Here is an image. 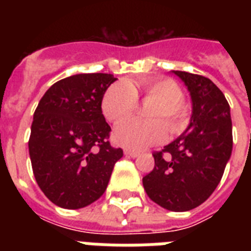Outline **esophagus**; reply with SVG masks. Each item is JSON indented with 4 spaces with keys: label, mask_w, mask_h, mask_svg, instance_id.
<instances>
[{
    "label": "esophagus",
    "mask_w": 251,
    "mask_h": 251,
    "mask_svg": "<svg viewBox=\"0 0 251 251\" xmlns=\"http://www.w3.org/2000/svg\"><path fill=\"white\" fill-rule=\"evenodd\" d=\"M124 153H125L126 156H131V157H138V156H139V152H138V151H135V150L125 149V150H124Z\"/></svg>",
    "instance_id": "1"
}]
</instances>
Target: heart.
I'll return each instance as SVG.
<instances>
[{
    "instance_id": "b5f03b06",
    "label": "heart",
    "mask_w": 251,
    "mask_h": 251,
    "mask_svg": "<svg viewBox=\"0 0 251 251\" xmlns=\"http://www.w3.org/2000/svg\"><path fill=\"white\" fill-rule=\"evenodd\" d=\"M138 92L144 95V101L149 104L146 107V117L151 121L124 122L136 109ZM182 98L181 86L169 78H143L131 83L118 80L105 91L101 110L108 121L113 124L124 122L114 130V141L127 149L141 150L164 141L167 138L164 123L172 134L181 133L186 127L190 108Z\"/></svg>"
}]
</instances>
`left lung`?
<instances>
[{
	"mask_svg": "<svg viewBox=\"0 0 251 251\" xmlns=\"http://www.w3.org/2000/svg\"><path fill=\"white\" fill-rule=\"evenodd\" d=\"M190 92L193 113L187 129L153 152L155 167L143 177L151 201L169 211L193 210L210 197L232 153V118L226 96L206 76L173 72Z\"/></svg>",
	"mask_w": 251,
	"mask_h": 251,
	"instance_id": "1",
	"label": "left lung"
}]
</instances>
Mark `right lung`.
<instances>
[{
  "label": "right lung",
  "mask_w": 251,
  "mask_h": 251,
  "mask_svg": "<svg viewBox=\"0 0 251 251\" xmlns=\"http://www.w3.org/2000/svg\"><path fill=\"white\" fill-rule=\"evenodd\" d=\"M116 79L104 73L68 76L39 101L29 157L37 185L56 206L76 210L98 201L124 155L110 146L101 112L102 96Z\"/></svg>",
  "instance_id": "obj_1"
}]
</instances>
